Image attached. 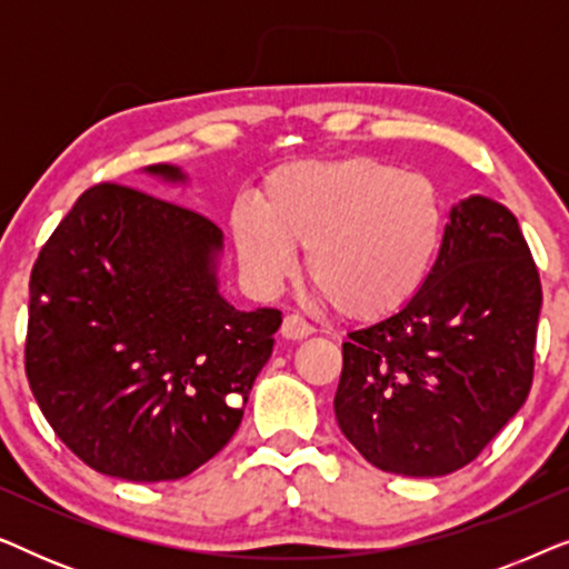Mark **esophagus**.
I'll use <instances>...</instances> for the list:
<instances>
[{
    "label": "esophagus",
    "instance_id": "34e87169",
    "mask_svg": "<svg viewBox=\"0 0 569 569\" xmlns=\"http://www.w3.org/2000/svg\"><path fill=\"white\" fill-rule=\"evenodd\" d=\"M310 333H313V326H310L306 318L298 316V313L284 316L282 337H287V339H306V337H310Z\"/></svg>",
    "mask_w": 569,
    "mask_h": 569
}]
</instances>
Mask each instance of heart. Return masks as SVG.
<instances>
[{
    "mask_svg": "<svg viewBox=\"0 0 569 569\" xmlns=\"http://www.w3.org/2000/svg\"><path fill=\"white\" fill-rule=\"evenodd\" d=\"M248 274L279 290L308 248V277L339 313L380 318L415 300L446 240V207L427 176L376 158L302 160L277 168L259 207L230 214Z\"/></svg>",
    "mask_w": 569,
    "mask_h": 569,
    "instance_id": "heart-1",
    "label": "heart"
}]
</instances>
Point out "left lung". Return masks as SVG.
Listing matches in <instances>:
<instances>
[{"mask_svg": "<svg viewBox=\"0 0 569 569\" xmlns=\"http://www.w3.org/2000/svg\"><path fill=\"white\" fill-rule=\"evenodd\" d=\"M539 310V269L516 217L463 199L417 298L347 333L333 399L341 432L380 471L463 469L531 391Z\"/></svg>", "mask_w": 569, "mask_h": 569, "instance_id": "8db88e82", "label": "left lung"}]
</instances>
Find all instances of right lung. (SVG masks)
<instances>
[{
  "instance_id": "obj_1",
  "label": "right lung",
  "mask_w": 569,
  "mask_h": 569,
  "mask_svg": "<svg viewBox=\"0 0 569 569\" xmlns=\"http://www.w3.org/2000/svg\"><path fill=\"white\" fill-rule=\"evenodd\" d=\"M147 173L183 181L173 166ZM222 230L121 183L82 193L30 274L26 376L57 438L127 481L183 479L220 453L282 313L217 292Z\"/></svg>"
}]
</instances>
